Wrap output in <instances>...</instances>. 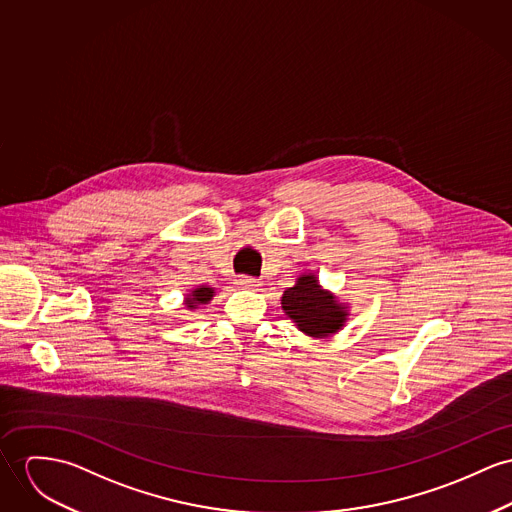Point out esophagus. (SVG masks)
Returning a JSON list of instances; mask_svg holds the SVG:
<instances>
[{
  "label": "esophagus",
  "instance_id": "1",
  "mask_svg": "<svg viewBox=\"0 0 512 512\" xmlns=\"http://www.w3.org/2000/svg\"><path fill=\"white\" fill-rule=\"evenodd\" d=\"M236 284L239 288H255L259 286V280L253 276L239 275L236 278Z\"/></svg>",
  "mask_w": 512,
  "mask_h": 512
}]
</instances>
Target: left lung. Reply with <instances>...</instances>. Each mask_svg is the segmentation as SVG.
<instances>
[{"instance_id":"8db88e82","label":"left lung","mask_w":512,"mask_h":512,"mask_svg":"<svg viewBox=\"0 0 512 512\" xmlns=\"http://www.w3.org/2000/svg\"><path fill=\"white\" fill-rule=\"evenodd\" d=\"M282 310L310 337H327L347 321V308L323 290L314 275H302L282 294Z\"/></svg>"}]
</instances>
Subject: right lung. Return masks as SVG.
Instances as JSON below:
<instances>
[{"label": "right lung", "instance_id": "1", "mask_svg": "<svg viewBox=\"0 0 512 512\" xmlns=\"http://www.w3.org/2000/svg\"><path fill=\"white\" fill-rule=\"evenodd\" d=\"M212 296H214V290H212V288L200 286V288H195V290L187 296L185 304H187L189 310H197V306H200V304H208V302L212 300Z\"/></svg>", "mask_w": 512, "mask_h": 512}]
</instances>
